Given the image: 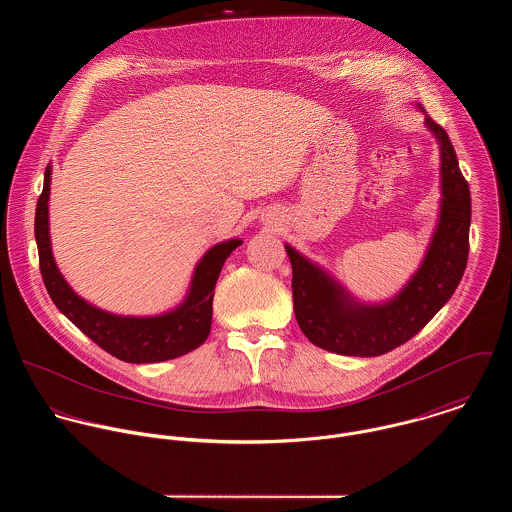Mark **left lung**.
Here are the masks:
<instances>
[{"label":"left lung","mask_w":512,"mask_h":512,"mask_svg":"<svg viewBox=\"0 0 512 512\" xmlns=\"http://www.w3.org/2000/svg\"><path fill=\"white\" fill-rule=\"evenodd\" d=\"M424 124L439 144L438 226L420 268L392 299L359 301L329 272L286 244L297 325L313 345L329 353L378 357L404 345L449 301L463 278L471 224L469 185L445 130L428 114Z\"/></svg>","instance_id":"left-lung-1"}]
</instances>
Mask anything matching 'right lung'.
I'll use <instances>...</instances> for the list:
<instances>
[{"label":"right lung","instance_id":"1","mask_svg":"<svg viewBox=\"0 0 512 512\" xmlns=\"http://www.w3.org/2000/svg\"><path fill=\"white\" fill-rule=\"evenodd\" d=\"M49 195L51 165L45 169L43 193L35 211L39 268L53 303L86 337H90L112 357L134 365L177 359L195 351L207 341L211 333L213 297L220 270L232 250L242 244L240 238L224 240L205 252L193 272L189 292L175 309L149 317L116 315L82 299L57 268L49 234Z\"/></svg>","mask_w":512,"mask_h":512}]
</instances>
